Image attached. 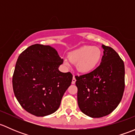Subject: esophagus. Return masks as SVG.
<instances>
[{
	"label": "esophagus",
	"instance_id": "esophagus-1",
	"mask_svg": "<svg viewBox=\"0 0 135 135\" xmlns=\"http://www.w3.org/2000/svg\"><path fill=\"white\" fill-rule=\"evenodd\" d=\"M76 81V80L75 77H74V76H73V81H72V84H75Z\"/></svg>",
	"mask_w": 135,
	"mask_h": 135
}]
</instances>
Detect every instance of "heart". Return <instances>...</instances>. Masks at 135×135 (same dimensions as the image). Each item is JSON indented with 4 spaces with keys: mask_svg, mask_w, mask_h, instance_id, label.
<instances>
[{
    "mask_svg": "<svg viewBox=\"0 0 135 135\" xmlns=\"http://www.w3.org/2000/svg\"><path fill=\"white\" fill-rule=\"evenodd\" d=\"M102 51L99 47L84 46L69 54V59L73 63L76 64V69L84 74L91 73L98 66L102 58ZM65 63L69 66L68 60Z\"/></svg>",
    "mask_w": 135,
    "mask_h": 135,
    "instance_id": "1",
    "label": "heart"
}]
</instances>
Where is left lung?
<instances>
[{
    "mask_svg": "<svg viewBox=\"0 0 135 135\" xmlns=\"http://www.w3.org/2000/svg\"><path fill=\"white\" fill-rule=\"evenodd\" d=\"M101 63L91 73L75 76L78 104L80 110L91 118L112 112L120 103L125 89V66L118 53L103 45Z\"/></svg>",
    "mask_w": 135,
    "mask_h": 135,
    "instance_id": "1",
    "label": "left lung"
}]
</instances>
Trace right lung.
<instances>
[{
  "label": "right lung",
  "mask_w": 135,
  "mask_h": 135,
  "mask_svg": "<svg viewBox=\"0 0 135 135\" xmlns=\"http://www.w3.org/2000/svg\"><path fill=\"white\" fill-rule=\"evenodd\" d=\"M63 62L50 46L36 44L20 55L12 78L13 93L20 105L36 116H46L59 108L73 74L58 68Z\"/></svg>",
  "instance_id": "add662e5"
}]
</instances>
